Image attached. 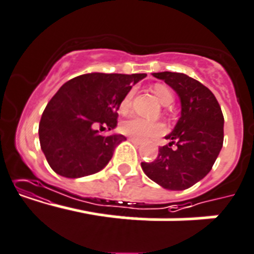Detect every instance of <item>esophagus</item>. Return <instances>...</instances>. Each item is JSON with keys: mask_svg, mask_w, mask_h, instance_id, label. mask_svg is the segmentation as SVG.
Masks as SVG:
<instances>
[{"mask_svg": "<svg viewBox=\"0 0 254 254\" xmlns=\"http://www.w3.org/2000/svg\"><path fill=\"white\" fill-rule=\"evenodd\" d=\"M129 141H131L132 143H133V144H136V146H141V142L137 141V139H134V138H129Z\"/></svg>", "mask_w": 254, "mask_h": 254, "instance_id": "obj_1", "label": "esophagus"}]
</instances>
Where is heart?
<instances>
[{
	"instance_id": "obj_1",
	"label": "heart",
	"mask_w": 254,
	"mask_h": 254,
	"mask_svg": "<svg viewBox=\"0 0 254 254\" xmlns=\"http://www.w3.org/2000/svg\"><path fill=\"white\" fill-rule=\"evenodd\" d=\"M153 92L163 106L172 105L173 101H175L173 92L165 84H154ZM132 97H133V93H127V96L123 98L122 103H121V111L128 110V107L131 106ZM121 131H122V133L127 134V136L132 137L137 141L146 142L148 139L165 133L166 127L161 122H153V121L143 120V118L137 117V116H131L121 123Z\"/></svg>"
}]
</instances>
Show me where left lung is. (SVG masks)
<instances>
[{"instance_id": "8db88e82", "label": "left lung", "mask_w": 254, "mask_h": 254, "mask_svg": "<svg viewBox=\"0 0 254 254\" xmlns=\"http://www.w3.org/2000/svg\"><path fill=\"white\" fill-rule=\"evenodd\" d=\"M178 95L181 117L159 148L158 157L141 167L161 187L183 190L206 177L223 144L224 118L213 93L197 79L177 72L152 73ZM176 147L172 148V144Z\"/></svg>"}]
</instances>
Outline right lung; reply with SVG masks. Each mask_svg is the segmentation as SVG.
<instances>
[{
    "mask_svg": "<svg viewBox=\"0 0 254 254\" xmlns=\"http://www.w3.org/2000/svg\"><path fill=\"white\" fill-rule=\"evenodd\" d=\"M146 73H93L69 79L51 98L38 127L41 149L57 175L79 178L100 172L123 134L102 136L95 127L117 126V111Z\"/></svg>",
    "mask_w": 254,
    "mask_h": 254,
    "instance_id": "add662e5",
    "label": "right lung"
}]
</instances>
